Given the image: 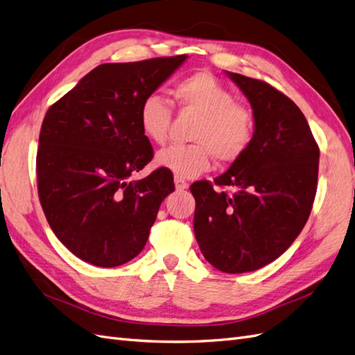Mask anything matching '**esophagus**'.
Returning <instances> with one entry per match:
<instances>
[{"label": "esophagus", "instance_id": "34e87169", "mask_svg": "<svg viewBox=\"0 0 355 355\" xmlns=\"http://www.w3.org/2000/svg\"><path fill=\"white\" fill-rule=\"evenodd\" d=\"M175 187H176L178 191H184V189H187L189 185H188L187 180H184L182 178L175 176Z\"/></svg>", "mask_w": 355, "mask_h": 355}]
</instances>
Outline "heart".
I'll list each match as a JSON object with an SVG mask.
<instances>
[{
	"label": "heart",
	"mask_w": 355,
	"mask_h": 355,
	"mask_svg": "<svg viewBox=\"0 0 355 355\" xmlns=\"http://www.w3.org/2000/svg\"><path fill=\"white\" fill-rule=\"evenodd\" d=\"M178 106L194 113L198 121L189 134L193 145L171 146L157 155V164L178 178H197L212 167V159L228 164L248 150L254 136L255 116L251 107L237 103L234 94L215 76L198 71L179 80L173 88ZM171 121L168 101L149 95L140 104L139 123L145 137L166 145Z\"/></svg>",
	"instance_id": "obj_1"
}]
</instances>
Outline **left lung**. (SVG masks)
Instances as JSON below:
<instances>
[{"label":"left lung","instance_id":"8db88e82","mask_svg":"<svg viewBox=\"0 0 355 355\" xmlns=\"http://www.w3.org/2000/svg\"><path fill=\"white\" fill-rule=\"evenodd\" d=\"M251 104L255 128L245 154L215 179L191 185L194 233L215 269L245 273L275 261L291 246L317 194L320 149L302 110L263 80L230 73Z\"/></svg>","mask_w":355,"mask_h":355}]
</instances>
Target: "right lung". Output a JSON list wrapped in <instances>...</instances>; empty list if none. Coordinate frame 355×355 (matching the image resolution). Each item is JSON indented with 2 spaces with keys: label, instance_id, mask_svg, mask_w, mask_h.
I'll list each match as a JSON object with an SVG mask.
<instances>
[{
  "label": "right lung",
  "instance_id": "1",
  "mask_svg": "<svg viewBox=\"0 0 355 355\" xmlns=\"http://www.w3.org/2000/svg\"><path fill=\"white\" fill-rule=\"evenodd\" d=\"M188 58L101 64L47 110L37 150L38 197L52 232L80 260L116 267L145 248L159 206L175 191L154 157L140 104Z\"/></svg>",
  "mask_w": 355,
  "mask_h": 355
}]
</instances>
